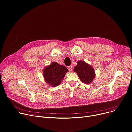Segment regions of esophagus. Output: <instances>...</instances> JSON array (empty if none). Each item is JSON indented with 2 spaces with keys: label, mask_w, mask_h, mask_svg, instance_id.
I'll return each mask as SVG.
<instances>
[{
  "label": "esophagus",
  "mask_w": 132,
  "mask_h": 132,
  "mask_svg": "<svg viewBox=\"0 0 132 132\" xmlns=\"http://www.w3.org/2000/svg\"><path fill=\"white\" fill-rule=\"evenodd\" d=\"M68 69V70H69V71H70V72H71V71H72V70H73V67H72V66H69Z\"/></svg>",
  "instance_id": "1"
}]
</instances>
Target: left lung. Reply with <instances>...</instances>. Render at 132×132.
<instances>
[{"instance_id":"8db88e82","label":"left lung","mask_w":132,"mask_h":132,"mask_svg":"<svg viewBox=\"0 0 132 132\" xmlns=\"http://www.w3.org/2000/svg\"><path fill=\"white\" fill-rule=\"evenodd\" d=\"M74 71L77 74L81 81L86 84H90L95 78L93 67L83 61H79L74 67Z\"/></svg>"}]
</instances>
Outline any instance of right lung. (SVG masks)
I'll use <instances>...</instances> for the list:
<instances>
[{"label": "right lung", "instance_id": "obj_1", "mask_svg": "<svg viewBox=\"0 0 132 132\" xmlns=\"http://www.w3.org/2000/svg\"><path fill=\"white\" fill-rule=\"evenodd\" d=\"M68 71L65 66L56 62H52L43 70L44 80L50 86L56 87L61 83Z\"/></svg>", "mask_w": 132, "mask_h": 132}]
</instances>
